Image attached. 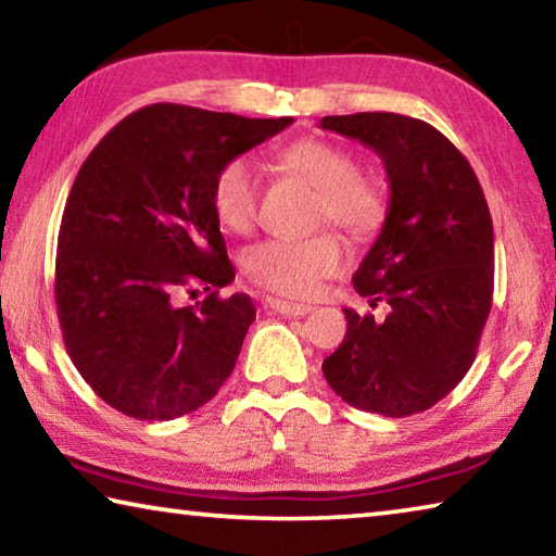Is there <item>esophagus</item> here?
<instances>
[{"mask_svg":"<svg viewBox=\"0 0 556 556\" xmlns=\"http://www.w3.org/2000/svg\"><path fill=\"white\" fill-rule=\"evenodd\" d=\"M265 306L269 308V312L281 314V316H306V314H312V306H308V304H294V301H285V299H275V296H267Z\"/></svg>","mask_w":556,"mask_h":556,"instance_id":"1","label":"esophagus"}]
</instances>
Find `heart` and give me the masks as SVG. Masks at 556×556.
Returning <instances> with one entry per match:
<instances>
[{
	"label": "heart",
	"mask_w": 556,
	"mask_h": 556,
	"mask_svg": "<svg viewBox=\"0 0 556 556\" xmlns=\"http://www.w3.org/2000/svg\"><path fill=\"white\" fill-rule=\"evenodd\" d=\"M281 162L316 188V225L333 223L355 240L382 228L390 211L382 178L357 172L355 156L326 139L306 137L281 152ZM213 213L223 228L248 232L257 218L260 172L250 156L230 159L213 181ZM343 267V244L333 232L306 240H262L244 250L242 269L257 287L287 299H312L324 279Z\"/></svg>",
	"instance_id": "obj_1"
}]
</instances>
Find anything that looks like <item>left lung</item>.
<instances>
[{
  "instance_id": "8db88e82",
  "label": "left lung",
  "mask_w": 556,
  "mask_h": 556,
  "mask_svg": "<svg viewBox=\"0 0 556 556\" xmlns=\"http://www.w3.org/2000/svg\"><path fill=\"white\" fill-rule=\"evenodd\" d=\"M372 149L390 211L353 275L384 321L343 308V343L324 361L338 397L363 412L409 417L464 380L493 304V220L466 156L427 122L394 112L321 119Z\"/></svg>"
}]
</instances>
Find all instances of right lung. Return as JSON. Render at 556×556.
<instances>
[{"mask_svg":"<svg viewBox=\"0 0 556 556\" xmlns=\"http://www.w3.org/2000/svg\"><path fill=\"white\" fill-rule=\"evenodd\" d=\"M291 122L159 102L112 127L80 166L59 232L55 306L65 351L110 407L176 419L230 378L255 306L218 296L235 269L213 181ZM195 283L210 296L178 305Z\"/></svg>","mask_w":556,"mask_h":556,"instance_id":"obj_1","label":"right lung"}]
</instances>
